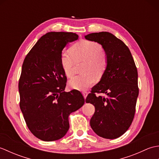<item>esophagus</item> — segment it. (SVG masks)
Wrapping results in <instances>:
<instances>
[{"label": "esophagus", "instance_id": "obj_1", "mask_svg": "<svg viewBox=\"0 0 159 159\" xmlns=\"http://www.w3.org/2000/svg\"><path fill=\"white\" fill-rule=\"evenodd\" d=\"M83 94L84 98H86L87 94H88V92H83Z\"/></svg>", "mask_w": 159, "mask_h": 159}]
</instances>
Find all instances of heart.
Masks as SVG:
<instances>
[{"instance_id":"heart-1","label":"heart","mask_w":159,"mask_h":159,"mask_svg":"<svg viewBox=\"0 0 159 159\" xmlns=\"http://www.w3.org/2000/svg\"><path fill=\"white\" fill-rule=\"evenodd\" d=\"M84 61L81 67L83 74L74 76L70 81L74 89L85 90L104 75L107 67V59L102 46L98 43L83 39L71 47L69 52L60 55V63L65 75L71 78L74 74L76 62Z\"/></svg>"}]
</instances>
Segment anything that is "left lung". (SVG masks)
Returning a JSON list of instances; mask_svg holds the SVG:
<instances>
[{
  "instance_id": "8db88e82",
  "label": "left lung",
  "mask_w": 159,
  "mask_h": 159,
  "mask_svg": "<svg viewBox=\"0 0 159 159\" xmlns=\"http://www.w3.org/2000/svg\"><path fill=\"white\" fill-rule=\"evenodd\" d=\"M85 38L102 45L107 59L105 72L85 100L95 107L90 126L98 136L116 139L134 119L139 95L137 67L128 46L111 33H93ZM100 93L107 96L97 95Z\"/></svg>"
}]
</instances>
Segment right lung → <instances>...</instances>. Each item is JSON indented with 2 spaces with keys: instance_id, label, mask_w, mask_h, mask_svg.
Here are the masks:
<instances>
[{
  "instance_id": "right-lung-1",
  "label": "right lung",
  "mask_w": 159,
  "mask_h": 159,
  "mask_svg": "<svg viewBox=\"0 0 159 159\" xmlns=\"http://www.w3.org/2000/svg\"><path fill=\"white\" fill-rule=\"evenodd\" d=\"M78 38L74 33H46L24 60L18 83L20 107L30 131L42 141L62 138L70 128V113L85 103L79 91L64 92L67 77L60 63L64 47Z\"/></svg>"
}]
</instances>
